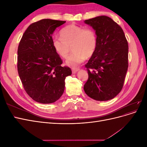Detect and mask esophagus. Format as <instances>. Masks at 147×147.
<instances>
[{"mask_svg":"<svg viewBox=\"0 0 147 147\" xmlns=\"http://www.w3.org/2000/svg\"><path fill=\"white\" fill-rule=\"evenodd\" d=\"M79 70H80L79 69H77V68H72V72H73V74L77 73Z\"/></svg>","mask_w":147,"mask_h":147,"instance_id":"obj_1","label":"esophagus"}]
</instances>
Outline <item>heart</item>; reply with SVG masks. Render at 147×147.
<instances>
[{
    "mask_svg": "<svg viewBox=\"0 0 147 147\" xmlns=\"http://www.w3.org/2000/svg\"><path fill=\"white\" fill-rule=\"evenodd\" d=\"M61 37L53 39V47L61 57L66 58L71 50L74 52L66 60L68 65L75 67L94 54L97 37L94 30L75 24L65 26L61 30Z\"/></svg>",
    "mask_w": 147,
    "mask_h": 147,
    "instance_id": "heart-1",
    "label": "heart"
}]
</instances>
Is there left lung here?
Masks as SVG:
<instances>
[{"label":"left lung","mask_w":147,"mask_h":147,"mask_svg":"<svg viewBox=\"0 0 147 147\" xmlns=\"http://www.w3.org/2000/svg\"><path fill=\"white\" fill-rule=\"evenodd\" d=\"M97 36L94 54L85 65L88 80L84 91L91 98L112 99L122 90L128 68V43L121 28L107 16L84 21Z\"/></svg>","instance_id":"obj_1"}]
</instances>
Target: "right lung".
<instances>
[{"label": "right lung", "mask_w": 147, "mask_h": 147, "mask_svg": "<svg viewBox=\"0 0 147 147\" xmlns=\"http://www.w3.org/2000/svg\"><path fill=\"white\" fill-rule=\"evenodd\" d=\"M64 21L43 19L31 24L24 32L18 49V71L27 94L35 101L51 104L58 100L71 75L62 67L59 55L53 47L52 35Z\"/></svg>", "instance_id": "add662e5"}]
</instances>
